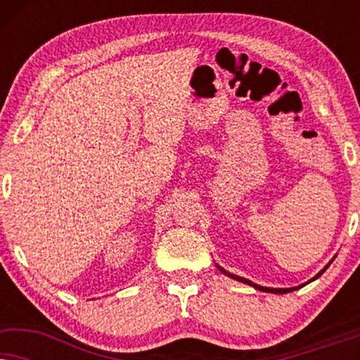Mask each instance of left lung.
I'll list each match as a JSON object with an SVG mask.
<instances>
[{
    "label": "left lung",
    "mask_w": 360,
    "mask_h": 360,
    "mask_svg": "<svg viewBox=\"0 0 360 360\" xmlns=\"http://www.w3.org/2000/svg\"><path fill=\"white\" fill-rule=\"evenodd\" d=\"M331 264V262H329ZM329 264L326 265V267H324L323 270H319V272L314 275V277L311 278V280H308L307 283H302V285H298V287H292V288H270V287H262V285H257V283H254V282H250V280H248V278H244V277H239V275H234V274H231V272H228V270H224L223 267H219L218 264H216V267H218L221 272H223L224 275H228V277H231V278H234V280H238V282H243V283H248V285H250V287H254L255 290H259V292H267V293H278V295H283V293H290V292H295V290H298V288H302V287H304V285H308L309 282H313V280H316L318 277H321L323 275V272L324 270H326L328 267H329Z\"/></svg>",
    "instance_id": "obj_1"
}]
</instances>
